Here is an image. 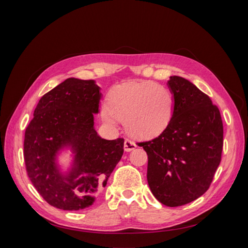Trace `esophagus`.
I'll list each match as a JSON object with an SVG mask.
<instances>
[{
    "label": "esophagus",
    "instance_id": "obj_1",
    "mask_svg": "<svg viewBox=\"0 0 248 248\" xmlns=\"http://www.w3.org/2000/svg\"><path fill=\"white\" fill-rule=\"evenodd\" d=\"M136 148H137V144L134 141H132L130 140H126L124 141V150L126 152H130Z\"/></svg>",
    "mask_w": 248,
    "mask_h": 248
}]
</instances>
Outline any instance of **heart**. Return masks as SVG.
Masks as SVG:
<instances>
[{"label":"heart","mask_w":248,"mask_h":248,"mask_svg":"<svg viewBox=\"0 0 248 248\" xmlns=\"http://www.w3.org/2000/svg\"><path fill=\"white\" fill-rule=\"evenodd\" d=\"M174 107V95L166 86L131 80L110 90L108 106L102 107L101 117L111 126L122 120L132 137L149 140L167 128Z\"/></svg>","instance_id":"obj_1"}]
</instances>
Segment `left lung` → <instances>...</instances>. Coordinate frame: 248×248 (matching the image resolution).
Segmentation results:
<instances>
[{
	"label": "left lung",
	"mask_w": 248,
	"mask_h": 248,
	"mask_svg": "<svg viewBox=\"0 0 248 248\" xmlns=\"http://www.w3.org/2000/svg\"><path fill=\"white\" fill-rule=\"evenodd\" d=\"M168 87L175 99L170 121L158 138L139 146L148 155L153 196L178 207L208 190L221 159L223 126L218 108L191 81L170 77Z\"/></svg>",
	"instance_id": "8db88e82"
}]
</instances>
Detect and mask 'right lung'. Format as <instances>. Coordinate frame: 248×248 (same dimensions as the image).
Here are the masks:
<instances>
[{
    "instance_id": "right-lung-1",
    "label": "right lung",
    "mask_w": 248,
    "mask_h": 248,
    "mask_svg": "<svg viewBox=\"0 0 248 248\" xmlns=\"http://www.w3.org/2000/svg\"><path fill=\"white\" fill-rule=\"evenodd\" d=\"M100 87L93 79L69 78L44 94L26 129L28 176L49 205L78 211L91 206L123 155L124 140H104L94 127ZM70 151L64 169L59 157Z\"/></svg>"
}]
</instances>
